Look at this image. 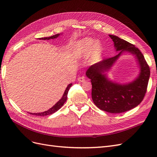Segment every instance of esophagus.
Returning <instances> with one entry per match:
<instances>
[{
    "label": "esophagus",
    "instance_id": "obj_1",
    "mask_svg": "<svg viewBox=\"0 0 157 157\" xmlns=\"http://www.w3.org/2000/svg\"><path fill=\"white\" fill-rule=\"evenodd\" d=\"M84 80H85V79H84V77H80L78 78V82H84Z\"/></svg>",
    "mask_w": 157,
    "mask_h": 157
}]
</instances>
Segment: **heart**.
I'll list each match as a JSON object with an SVG mask.
<instances>
[{
    "mask_svg": "<svg viewBox=\"0 0 157 157\" xmlns=\"http://www.w3.org/2000/svg\"><path fill=\"white\" fill-rule=\"evenodd\" d=\"M78 46L80 53L82 55H87L90 52L92 60L94 61L100 56L102 52V45L98 41L94 42V40L90 38H86L78 42Z\"/></svg>",
    "mask_w": 157,
    "mask_h": 157,
    "instance_id": "heart-1",
    "label": "heart"
}]
</instances>
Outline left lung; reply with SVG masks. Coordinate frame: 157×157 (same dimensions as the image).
<instances>
[{
	"instance_id": "8db88e82",
	"label": "left lung",
	"mask_w": 157,
	"mask_h": 157,
	"mask_svg": "<svg viewBox=\"0 0 157 157\" xmlns=\"http://www.w3.org/2000/svg\"><path fill=\"white\" fill-rule=\"evenodd\" d=\"M114 42L117 56L103 59L90 66L86 75L91 79L92 98L99 109L111 113H121L135 108L142 101L147 91L150 77V69L144 55L136 47L117 36L109 35ZM124 52L135 56L140 67V73L132 82L118 84L109 79L106 72Z\"/></svg>"
}]
</instances>
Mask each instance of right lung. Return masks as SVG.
<instances>
[{"label": "right lung", "instance_id": "1", "mask_svg": "<svg viewBox=\"0 0 157 157\" xmlns=\"http://www.w3.org/2000/svg\"><path fill=\"white\" fill-rule=\"evenodd\" d=\"M60 35V34H56L55 35H52L50 37H42V38H39L40 40H50V39H56V38H58L59 36ZM72 86V84H69L67 87L66 88L64 94L63 95L62 98H61L57 102L55 105L51 107L48 110H47L46 111L44 112H42V113H29L31 115H35L36 116H46V115H52V114L54 113L55 112H56L57 111H58L59 109L63 105V104L65 103V102L67 101V94L69 90L71 88V86Z\"/></svg>", "mask_w": 157, "mask_h": 157}]
</instances>
